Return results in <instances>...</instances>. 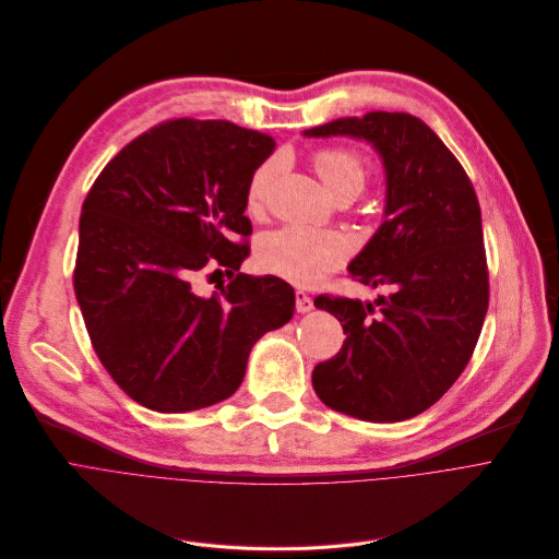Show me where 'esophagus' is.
Instances as JSON below:
<instances>
[{
  "instance_id": "34e87169",
  "label": "esophagus",
  "mask_w": 559,
  "mask_h": 559,
  "mask_svg": "<svg viewBox=\"0 0 559 559\" xmlns=\"http://www.w3.org/2000/svg\"><path fill=\"white\" fill-rule=\"evenodd\" d=\"M296 312H310L312 310V296L306 294L304 289H296Z\"/></svg>"
}]
</instances>
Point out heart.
<instances>
[{"label": "heart", "instance_id": "1", "mask_svg": "<svg viewBox=\"0 0 559 559\" xmlns=\"http://www.w3.org/2000/svg\"><path fill=\"white\" fill-rule=\"evenodd\" d=\"M314 168L334 198L359 195L368 181L366 159L350 147H321L314 155ZM278 175V162L270 159L260 166L247 186V206L260 213L267 204L272 183ZM348 242L334 231L310 227H283L258 240L255 260L263 272L274 274L294 285H314L330 272L340 270L348 258Z\"/></svg>", "mask_w": 559, "mask_h": 559}]
</instances>
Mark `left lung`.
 <instances>
[{"instance_id":"left-lung-1","label":"left lung","mask_w":559,"mask_h":559,"mask_svg":"<svg viewBox=\"0 0 559 559\" xmlns=\"http://www.w3.org/2000/svg\"><path fill=\"white\" fill-rule=\"evenodd\" d=\"M357 136L386 168L384 222L348 272L389 287L376 304L321 294L314 306L340 319L344 346L312 370L334 412L400 423L436 404L465 370L490 301L480 206L461 162L406 111H368L306 130Z\"/></svg>"}]
</instances>
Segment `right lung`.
<instances>
[{
	"instance_id": "right-lung-1",
	"label": "right lung",
	"mask_w": 559,
	"mask_h": 559,
	"mask_svg": "<svg viewBox=\"0 0 559 559\" xmlns=\"http://www.w3.org/2000/svg\"><path fill=\"white\" fill-rule=\"evenodd\" d=\"M274 139L229 121L173 119L130 141L90 189L73 289L92 346L134 402L183 414L236 393L253 344L294 314L278 276L249 255L247 186ZM206 266L233 281L211 297Z\"/></svg>"
}]
</instances>
